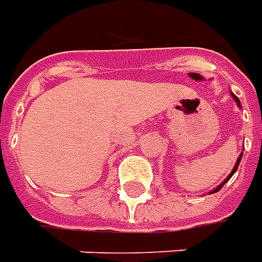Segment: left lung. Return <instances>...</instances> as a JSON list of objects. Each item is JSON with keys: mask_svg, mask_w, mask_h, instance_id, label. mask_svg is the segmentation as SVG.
<instances>
[{"mask_svg": "<svg viewBox=\"0 0 262 262\" xmlns=\"http://www.w3.org/2000/svg\"><path fill=\"white\" fill-rule=\"evenodd\" d=\"M231 96H233V99L235 100V103H237V106H238L239 109H241V107H243V106H241V102H239L238 98H237V96H235V95H234L233 92H231ZM241 157H243V153H241V155H239V156H238V159H237V162H235V164H234V169L231 170V173H230V174L227 176L226 179H224V182H221L220 184H219V186H217V187L213 188V190H211V191H210V194H211V193H217V191H219V190H221V187H223V186H224V184H226V183L228 182V180H230V179H231V176H233L234 173H235V171H237V169H238V164H239V162H241Z\"/></svg>", "mask_w": 262, "mask_h": 262, "instance_id": "8db88e82", "label": "left lung"}]
</instances>
